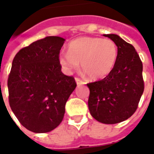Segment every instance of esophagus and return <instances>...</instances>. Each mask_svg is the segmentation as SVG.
<instances>
[{"instance_id": "1", "label": "esophagus", "mask_w": 154, "mask_h": 154, "mask_svg": "<svg viewBox=\"0 0 154 154\" xmlns=\"http://www.w3.org/2000/svg\"><path fill=\"white\" fill-rule=\"evenodd\" d=\"M75 80H76V82H77V85H82V84L85 83V82H84V81L82 80V79L79 78V77H76V78H75Z\"/></svg>"}]
</instances>
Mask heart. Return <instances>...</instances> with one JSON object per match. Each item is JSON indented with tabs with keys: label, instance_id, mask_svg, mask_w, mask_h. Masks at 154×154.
<instances>
[{
	"label": "heart",
	"instance_id": "1",
	"mask_svg": "<svg viewBox=\"0 0 154 154\" xmlns=\"http://www.w3.org/2000/svg\"><path fill=\"white\" fill-rule=\"evenodd\" d=\"M68 53L58 56L61 66L67 72L77 70L79 63L91 79H100L112 72L118 57V47L109 38L79 37L67 46Z\"/></svg>",
	"mask_w": 154,
	"mask_h": 154
}]
</instances>
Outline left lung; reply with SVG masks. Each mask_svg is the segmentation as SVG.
Returning a JSON list of instances; mask_svg holds the SVG:
<instances>
[{
    "label": "left lung",
    "mask_w": 154,
    "mask_h": 154,
    "mask_svg": "<svg viewBox=\"0 0 154 154\" xmlns=\"http://www.w3.org/2000/svg\"><path fill=\"white\" fill-rule=\"evenodd\" d=\"M118 47V57L106 77L87 83L91 115L103 124H117L129 119L138 108L143 90V63L132 44L117 35H104Z\"/></svg>",
    "instance_id": "8db88e82"
}]
</instances>
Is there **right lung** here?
<instances>
[{
  "mask_svg": "<svg viewBox=\"0 0 154 154\" xmlns=\"http://www.w3.org/2000/svg\"><path fill=\"white\" fill-rule=\"evenodd\" d=\"M65 39L48 36L21 48L12 62L7 86L9 103L25 128L47 133L60 125L65 105L77 87L61 71L58 61Z\"/></svg>",
  "mask_w": 154,
  "mask_h": 154,
  "instance_id": "right-lung-1",
  "label": "right lung"
}]
</instances>
